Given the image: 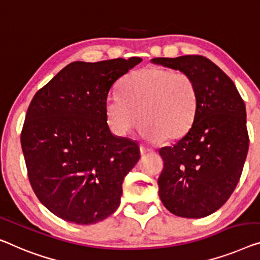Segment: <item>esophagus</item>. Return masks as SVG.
Returning a JSON list of instances; mask_svg holds the SVG:
<instances>
[{
    "instance_id": "1",
    "label": "esophagus",
    "mask_w": 260,
    "mask_h": 260,
    "mask_svg": "<svg viewBox=\"0 0 260 260\" xmlns=\"http://www.w3.org/2000/svg\"><path fill=\"white\" fill-rule=\"evenodd\" d=\"M140 153H141V155H146V154H148V153H152V149L147 148V147L141 146L140 147Z\"/></svg>"
}]
</instances>
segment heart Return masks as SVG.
Wrapping results in <instances>:
<instances>
[{
  "instance_id": "1",
  "label": "heart",
  "mask_w": 260,
  "mask_h": 260,
  "mask_svg": "<svg viewBox=\"0 0 260 260\" xmlns=\"http://www.w3.org/2000/svg\"><path fill=\"white\" fill-rule=\"evenodd\" d=\"M107 123L123 137L140 121L139 134L149 142L177 140L191 128L199 110V91L188 73L158 67L132 72L120 83V94L105 104Z\"/></svg>"
}]
</instances>
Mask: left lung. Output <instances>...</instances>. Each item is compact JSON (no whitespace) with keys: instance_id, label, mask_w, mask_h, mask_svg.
I'll use <instances>...</instances> for the list:
<instances>
[{"instance_id":"8db88e82","label":"left lung","mask_w":260,"mask_h":260,"mask_svg":"<svg viewBox=\"0 0 260 260\" xmlns=\"http://www.w3.org/2000/svg\"><path fill=\"white\" fill-rule=\"evenodd\" d=\"M195 80L199 110L191 128L174 146L158 150L164 170L158 195L172 214L202 218L229 200L241 179L249 150L242 96L222 70L203 56L153 58Z\"/></svg>"}]
</instances>
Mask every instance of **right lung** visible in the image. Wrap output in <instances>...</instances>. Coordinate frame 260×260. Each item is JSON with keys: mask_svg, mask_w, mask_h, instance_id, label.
<instances>
[{"mask_svg": "<svg viewBox=\"0 0 260 260\" xmlns=\"http://www.w3.org/2000/svg\"><path fill=\"white\" fill-rule=\"evenodd\" d=\"M141 60L73 61L31 100L21 134L30 184L41 203L67 222L98 223L119 207L140 148L112 134L105 104L112 85Z\"/></svg>", "mask_w": 260, "mask_h": 260, "instance_id": "right-lung-1", "label": "right lung"}]
</instances>
